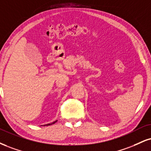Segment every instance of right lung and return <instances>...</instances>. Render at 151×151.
<instances>
[{
	"instance_id": "add662e5",
	"label": "right lung",
	"mask_w": 151,
	"mask_h": 151,
	"mask_svg": "<svg viewBox=\"0 0 151 151\" xmlns=\"http://www.w3.org/2000/svg\"><path fill=\"white\" fill-rule=\"evenodd\" d=\"M58 120H56V121H55V122H52V123H50V124H44L43 125V126H49V125H51V124H55V123L56 122H57Z\"/></svg>"
}]
</instances>
